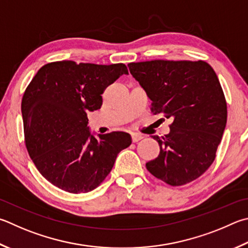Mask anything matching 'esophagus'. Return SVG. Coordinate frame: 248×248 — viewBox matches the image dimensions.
Returning <instances> with one entry per match:
<instances>
[{
    "instance_id": "obj_1",
    "label": "esophagus",
    "mask_w": 248,
    "mask_h": 248,
    "mask_svg": "<svg viewBox=\"0 0 248 248\" xmlns=\"http://www.w3.org/2000/svg\"><path fill=\"white\" fill-rule=\"evenodd\" d=\"M131 138H132V142H139L140 140H142L144 137L142 136V134H139V133H132L131 134Z\"/></svg>"
}]
</instances>
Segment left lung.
<instances>
[{"label": "left lung", "mask_w": 248, "mask_h": 248, "mask_svg": "<svg viewBox=\"0 0 248 248\" xmlns=\"http://www.w3.org/2000/svg\"><path fill=\"white\" fill-rule=\"evenodd\" d=\"M133 78L152 101L151 110L173 121L159 144L150 172L173 186L197 179L210 167L227 124V103L215 70L204 61L130 62Z\"/></svg>", "instance_id": "obj_1"}]
</instances>
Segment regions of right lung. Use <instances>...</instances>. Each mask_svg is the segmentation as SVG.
Masks as SVG:
<instances>
[{"mask_svg":"<svg viewBox=\"0 0 248 248\" xmlns=\"http://www.w3.org/2000/svg\"><path fill=\"white\" fill-rule=\"evenodd\" d=\"M128 75L124 64L44 65L21 101L26 146L44 178L66 192L88 193L104 181L131 136L116 131L95 138L88 112L101 108L106 87Z\"/></svg>","mask_w":248,"mask_h":248,"instance_id":"obj_1","label":"right lung"}]
</instances>
